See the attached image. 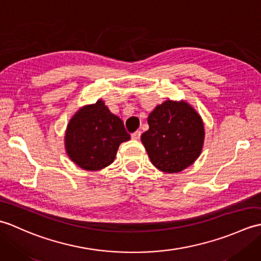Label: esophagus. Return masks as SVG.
Wrapping results in <instances>:
<instances>
[{
  "label": "esophagus",
  "mask_w": 261,
  "mask_h": 261,
  "mask_svg": "<svg viewBox=\"0 0 261 261\" xmlns=\"http://www.w3.org/2000/svg\"><path fill=\"white\" fill-rule=\"evenodd\" d=\"M140 136H141V131L140 130H137L136 132H134V134L131 135V138H132V139H135V140H139L140 139Z\"/></svg>",
  "instance_id": "obj_1"
}]
</instances>
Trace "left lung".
<instances>
[{
	"label": "left lung",
	"instance_id": "1",
	"mask_svg": "<svg viewBox=\"0 0 261 261\" xmlns=\"http://www.w3.org/2000/svg\"><path fill=\"white\" fill-rule=\"evenodd\" d=\"M149 130L141 136L152 165L165 173H179L194 164L204 143L202 118L184 101H168L148 116Z\"/></svg>",
	"mask_w": 261,
	"mask_h": 261
}]
</instances>
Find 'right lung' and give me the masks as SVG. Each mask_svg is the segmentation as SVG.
Wrapping results in <instances>:
<instances>
[{
    "label": "right lung",
    "instance_id": "1",
    "mask_svg": "<svg viewBox=\"0 0 261 261\" xmlns=\"http://www.w3.org/2000/svg\"><path fill=\"white\" fill-rule=\"evenodd\" d=\"M127 140L130 135L123 122L102 99L77 111L65 134L68 157L85 170H99L112 164L119 146Z\"/></svg>",
    "mask_w": 261,
    "mask_h": 261
}]
</instances>
